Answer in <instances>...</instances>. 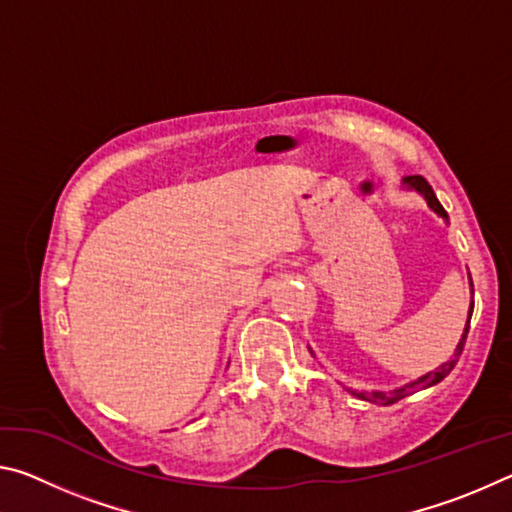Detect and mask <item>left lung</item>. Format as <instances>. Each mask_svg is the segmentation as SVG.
I'll return each mask as SVG.
<instances>
[{
    "instance_id": "1",
    "label": "left lung",
    "mask_w": 512,
    "mask_h": 512,
    "mask_svg": "<svg viewBox=\"0 0 512 512\" xmlns=\"http://www.w3.org/2000/svg\"><path fill=\"white\" fill-rule=\"evenodd\" d=\"M402 185H404L406 189H411V192H418V194L424 198V201H427L429 210L436 212L445 223H449V216H447V212H445V207L440 205V201L436 198V194H433V189H431V185L427 183V180H424L422 176H404V178H402ZM470 293L474 296L472 277H470ZM472 309H474V300L470 302V311H467V323H465V329H463V334H461V341H458L454 354H452V357H449V361L440 363V366H438L436 370H431V372H427V375H422V377H418V379L409 381V384L397 386V388H393V391H370V393H368V391H352V388H348V391H350L352 395H357L359 400H366V402H375V404L388 406V404H395L397 400H402V397H406V395L420 391V388H431V386L440 384V381H443V379L449 375V372H452V368L456 366L458 357H461L463 345H465V339H467V329H470ZM309 352H311V348H309ZM311 354H314V352H311Z\"/></svg>"
}]
</instances>
